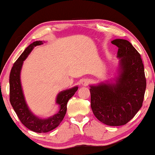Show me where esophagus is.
I'll use <instances>...</instances> for the list:
<instances>
[{
    "label": "esophagus",
    "instance_id": "1",
    "mask_svg": "<svg viewBox=\"0 0 155 155\" xmlns=\"http://www.w3.org/2000/svg\"><path fill=\"white\" fill-rule=\"evenodd\" d=\"M89 83H90V81L87 79V78H85V79L81 81V85L82 86H87Z\"/></svg>",
    "mask_w": 155,
    "mask_h": 155
}]
</instances>
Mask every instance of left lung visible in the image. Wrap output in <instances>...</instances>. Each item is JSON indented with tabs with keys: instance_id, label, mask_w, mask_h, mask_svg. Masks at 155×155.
<instances>
[{
	"instance_id": "left-lung-1",
	"label": "left lung",
	"mask_w": 155,
	"mask_h": 155,
	"mask_svg": "<svg viewBox=\"0 0 155 155\" xmlns=\"http://www.w3.org/2000/svg\"><path fill=\"white\" fill-rule=\"evenodd\" d=\"M111 43L118 48L117 76L113 81L91 85V107L103 124L122 126L135 116L142 106L146 87L140 54L129 41L116 39Z\"/></svg>"
}]
</instances>
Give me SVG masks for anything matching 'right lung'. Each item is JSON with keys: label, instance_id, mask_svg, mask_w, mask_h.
<instances>
[{"label": "right lung", "instance_id": "add662e5", "mask_svg": "<svg viewBox=\"0 0 155 155\" xmlns=\"http://www.w3.org/2000/svg\"><path fill=\"white\" fill-rule=\"evenodd\" d=\"M43 44L42 41H35L31 44L21 54L12 68L9 76L10 103L16 113L20 122L26 127L36 133H47L58 127L64 119L67 111V103L78 90L75 86L60 91L56 98V104L59 107V111L48 118H41L33 114L28 108L23 94L20 81V73L23 63L28 54L37 46Z\"/></svg>", "mask_w": 155, "mask_h": 155}]
</instances>
